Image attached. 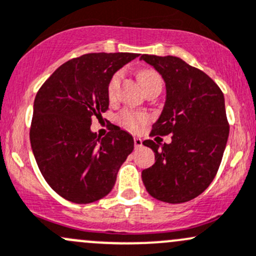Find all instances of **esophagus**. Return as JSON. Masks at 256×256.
I'll list each match as a JSON object with an SVG mask.
<instances>
[{"instance_id":"1","label":"esophagus","mask_w":256,"mask_h":256,"mask_svg":"<svg viewBox=\"0 0 256 256\" xmlns=\"http://www.w3.org/2000/svg\"><path fill=\"white\" fill-rule=\"evenodd\" d=\"M134 144H135L136 148H140V147H142V140L138 138V137H135L134 138Z\"/></svg>"}]
</instances>
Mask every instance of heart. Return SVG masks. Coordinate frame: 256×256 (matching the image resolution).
<instances>
[{
    "label": "heart",
    "mask_w": 256,
    "mask_h": 256,
    "mask_svg": "<svg viewBox=\"0 0 256 256\" xmlns=\"http://www.w3.org/2000/svg\"><path fill=\"white\" fill-rule=\"evenodd\" d=\"M121 78H122V72H116L110 78L109 84H108V96H109L110 99H114L115 96H116ZM137 78H138L140 84L142 86L144 90H146L147 88L153 87V86H162V78L153 70H141L138 74H137ZM121 121L124 122V125L136 130V128H138L140 126L146 122L147 116L142 114V112H124L122 115H121Z\"/></svg>",
    "instance_id": "1"
}]
</instances>
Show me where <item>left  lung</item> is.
Returning a JSON list of instances; mask_svg holds the SVG:
<instances>
[{
    "mask_svg": "<svg viewBox=\"0 0 256 256\" xmlns=\"http://www.w3.org/2000/svg\"><path fill=\"white\" fill-rule=\"evenodd\" d=\"M140 60L154 67L166 83V102L150 135H172L170 144L142 142L156 157L142 170V182L157 200L186 202L205 192L220 168L230 135L224 96L205 72L176 56L142 55Z\"/></svg>",
    "mask_w": 256,
    "mask_h": 256,
    "instance_id": "obj_1",
    "label": "left lung"
}]
</instances>
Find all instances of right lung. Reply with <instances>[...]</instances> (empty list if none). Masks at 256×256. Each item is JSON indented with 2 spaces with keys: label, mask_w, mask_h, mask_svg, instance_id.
I'll return each instance as SVG.
<instances>
[{
  "label": "right lung",
  "mask_w": 256,
  "mask_h": 256,
  "mask_svg": "<svg viewBox=\"0 0 256 256\" xmlns=\"http://www.w3.org/2000/svg\"><path fill=\"white\" fill-rule=\"evenodd\" d=\"M138 54L93 52L61 64L36 93L30 144L42 176L66 200L90 204L114 188L134 150V137L115 126L100 137L94 116L109 106L108 84Z\"/></svg>",
  "instance_id": "right-lung-1"
}]
</instances>
